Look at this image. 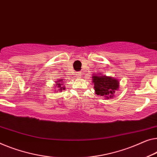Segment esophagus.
<instances>
[{"label":"esophagus","mask_w":157,"mask_h":157,"mask_svg":"<svg viewBox=\"0 0 157 157\" xmlns=\"http://www.w3.org/2000/svg\"><path fill=\"white\" fill-rule=\"evenodd\" d=\"M77 75H78V76H81V73H80V72H77Z\"/></svg>","instance_id":"1"}]
</instances>
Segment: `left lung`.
<instances>
[{
  "label": "left lung",
  "mask_w": 157,
  "mask_h": 157,
  "mask_svg": "<svg viewBox=\"0 0 157 157\" xmlns=\"http://www.w3.org/2000/svg\"><path fill=\"white\" fill-rule=\"evenodd\" d=\"M96 94L109 99L113 97L114 93L119 88V82L117 79L109 76H100L97 74L92 77Z\"/></svg>",
  "instance_id": "left-lung-1"
}]
</instances>
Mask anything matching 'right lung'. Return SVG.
Here are the masks:
<instances>
[{
    "instance_id": "add662e5",
    "label": "right lung",
    "mask_w": 157,
    "mask_h": 157,
    "mask_svg": "<svg viewBox=\"0 0 157 157\" xmlns=\"http://www.w3.org/2000/svg\"><path fill=\"white\" fill-rule=\"evenodd\" d=\"M63 79H60V80H58L57 81V83H56V87H58V91H62L63 90H65V86H63Z\"/></svg>"
}]
</instances>
